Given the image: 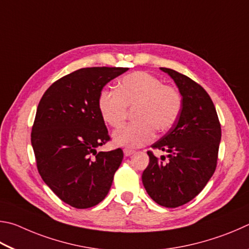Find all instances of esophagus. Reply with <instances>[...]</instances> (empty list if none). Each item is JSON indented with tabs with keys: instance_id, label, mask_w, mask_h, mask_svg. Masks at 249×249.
<instances>
[{
	"instance_id": "esophagus-1",
	"label": "esophagus",
	"mask_w": 249,
	"mask_h": 249,
	"mask_svg": "<svg viewBox=\"0 0 249 249\" xmlns=\"http://www.w3.org/2000/svg\"><path fill=\"white\" fill-rule=\"evenodd\" d=\"M133 153H134V151H132V150H128V149H124V156H131Z\"/></svg>"
}]
</instances>
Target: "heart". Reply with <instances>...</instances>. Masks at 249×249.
Instances as JSON below:
<instances>
[{
	"label": "heart",
	"instance_id": "heart-1",
	"mask_svg": "<svg viewBox=\"0 0 249 249\" xmlns=\"http://www.w3.org/2000/svg\"><path fill=\"white\" fill-rule=\"evenodd\" d=\"M128 107H137V121L117 129L112 140L119 146L136 149L153 141L156 129L164 132L175 124L181 110V96L158 77L134 72L121 78L118 91L103 89L98 97L100 115L111 127H119L125 120Z\"/></svg>",
	"mask_w": 249,
	"mask_h": 249
}]
</instances>
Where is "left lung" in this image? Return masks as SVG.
<instances>
[{
	"instance_id": "8db88e82",
	"label": "left lung",
	"mask_w": 249,
	"mask_h": 249,
	"mask_svg": "<svg viewBox=\"0 0 249 249\" xmlns=\"http://www.w3.org/2000/svg\"><path fill=\"white\" fill-rule=\"evenodd\" d=\"M175 82L181 110L175 124L152 147L167 153L160 160L147 152L150 163L142 174L147 195L162 207L182 206L210 180L216 167L221 125L212 99L202 86L172 69L160 68Z\"/></svg>"
}]
</instances>
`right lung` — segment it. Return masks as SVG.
<instances>
[{
  "label": "right lung",
  "mask_w": 249,
  "mask_h": 249,
  "mask_svg": "<svg viewBox=\"0 0 249 249\" xmlns=\"http://www.w3.org/2000/svg\"><path fill=\"white\" fill-rule=\"evenodd\" d=\"M128 68H84L54 82L39 102L32 130L37 168L46 185L76 209L103 201L124 159L117 149L97 152L109 141L99 112L104 86Z\"/></svg>",
  "instance_id": "1"
}]
</instances>
